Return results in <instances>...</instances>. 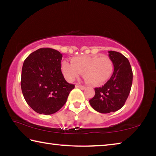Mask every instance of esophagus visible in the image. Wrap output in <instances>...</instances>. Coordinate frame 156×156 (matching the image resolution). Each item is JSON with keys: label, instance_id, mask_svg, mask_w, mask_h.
<instances>
[{"label": "esophagus", "instance_id": "1", "mask_svg": "<svg viewBox=\"0 0 156 156\" xmlns=\"http://www.w3.org/2000/svg\"><path fill=\"white\" fill-rule=\"evenodd\" d=\"M76 87H78V88H80V89H83V90L86 88L85 87L83 86V85H80V84H77V85H76Z\"/></svg>", "mask_w": 156, "mask_h": 156}]
</instances>
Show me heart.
<instances>
[{
	"mask_svg": "<svg viewBox=\"0 0 156 156\" xmlns=\"http://www.w3.org/2000/svg\"><path fill=\"white\" fill-rule=\"evenodd\" d=\"M61 70L68 81H73L83 73L87 83L94 86L105 83L113 70V62L109 57L101 56H78L72 59V63L63 61Z\"/></svg>",
	"mask_w": 156,
	"mask_h": 156,
	"instance_id": "heart-1",
	"label": "heart"
}]
</instances>
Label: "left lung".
Wrapping results in <instances>:
<instances>
[{"label":"left lung","instance_id":"8db88e82","mask_svg":"<svg viewBox=\"0 0 156 156\" xmlns=\"http://www.w3.org/2000/svg\"><path fill=\"white\" fill-rule=\"evenodd\" d=\"M109 56L114 66L113 74L103 86L95 88V96L89 100L92 108L102 113L114 112L124 106L133 81L129 60L114 51H109Z\"/></svg>","mask_w":156,"mask_h":156}]
</instances>
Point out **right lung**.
<instances>
[{
    "label": "right lung",
    "instance_id": "obj_1",
    "mask_svg": "<svg viewBox=\"0 0 156 156\" xmlns=\"http://www.w3.org/2000/svg\"><path fill=\"white\" fill-rule=\"evenodd\" d=\"M62 54L51 48H41L25 60L21 89L25 101L40 114L50 115L64 106L75 85L68 83L61 72Z\"/></svg>",
    "mask_w": 156,
    "mask_h": 156
}]
</instances>
